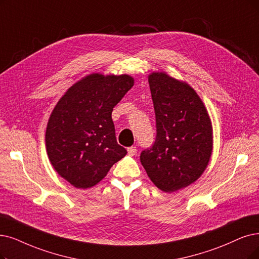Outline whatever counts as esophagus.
<instances>
[{
	"instance_id": "1",
	"label": "esophagus",
	"mask_w": 259,
	"mask_h": 259,
	"mask_svg": "<svg viewBox=\"0 0 259 259\" xmlns=\"http://www.w3.org/2000/svg\"><path fill=\"white\" fill-rule=\"evenodd\" d=\"M127 152H128V154L131 155V156H134V155L137 154V148H136V147L127 148Z\"/></svg>"
}]
</instances>
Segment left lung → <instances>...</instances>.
Returning a JSON list of instances; mask_svg holds the SVG:
<instances>
[{
    "mask_svg": "<svg viewBox=\"0 0 259 259\" xmlns=\"http://www.w3.org/2000/svg\"><path fill=\"white\" fill-rule=\"evenodd\" d=\"M149 84L156 117V140L140 154L150 180L174 192L198 180L212 153V125L203 101L186 81L153 72Z\"/></svg>",
    "mask_w": 259,
    "mask_h": 259,
    "instance_id": "obj_1",
    "label": "left lung"
}]
</instances>
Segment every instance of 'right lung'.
<instances>
[{"mask_svg": "<svg viewBox=\"0 0 259 259\" xmlns=\"http://www.w3.org/2000/svg\"><path fill=\"white\" fill-rule=\"evenodd\" d=\"M134 86L127 74L91 73L59 99L48 121V157L61 178L78 189L96 186L126 155L119 146L111 112Z\"/></svg>", "mask_w": 259, "mask_h": 259, "instance_id": "1", "label": "right lung"}]
</instances>
